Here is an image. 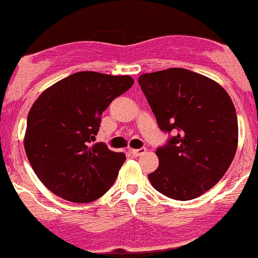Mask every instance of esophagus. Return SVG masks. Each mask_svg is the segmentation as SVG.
Returning a JSON list of instances; mask_svg holds the SVG:
<instances>
[{
  "mask_svg": "<svg viewBox=\"0 0 258 258\" xmlns=\"http://www.w3.org/2000/svg\"><path fill=\"white\" fill-rule=\"evenodd\" d=\"M130 153H132L134 157H139V155H143L144 153H147V148H140V149H130Z\"/></svg>",
  "mask_w": 258,
  "mask_h": 258,
  "instance_id": "obj_1",
  "label": "esophagus"
}]
</instances>
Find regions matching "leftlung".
<instances>
[{"instance_id":"obj_1","label":"left lung","mask_w":258,"mask_h":258,"mask_svg":"<svg viewBox=\"0 0 258 258\" xmlns=\"http://www.w3.org/2000/svg\"><path fill=\"white\" fill-rule=\"evenodd\" d=\"M139 85L158 126L175 133L157 149L159 167L148 175L153 187L177 201L197 198L219 182L238 143L237 114L227 91L187 69L143 74Z\"/></svg>"}]
</instances>
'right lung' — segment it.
Instances as JSON below:
<instances>
[{
  "instance_id": "add662e5",
  "label": "right lung",
  "mask_w": 258,
  "mask_h": 258,
  "mask_svg": "<svg viewBox=\"0 0 258 258\" xmlns=\"http://www.w3.org/2000/svg\"><path fill=\"white\" fill-rule=\"evenodd\" d=\"M134 84L129 75L80 71L46 89L27 115L25 150L53 195L89 203L105 195L125 162L124 153L95 140L101 114Z\"/></svg>"
}]
</instances>
